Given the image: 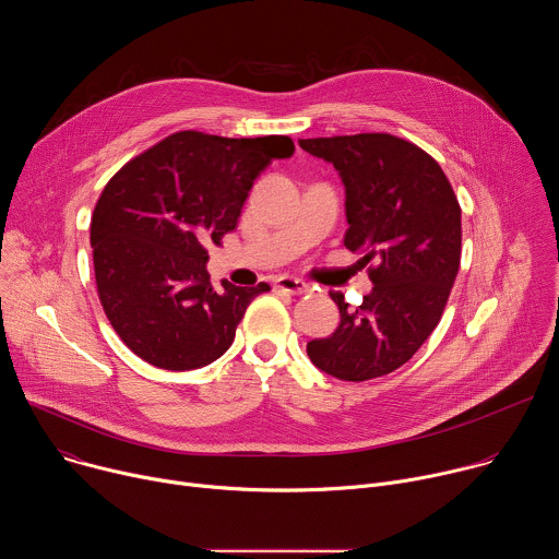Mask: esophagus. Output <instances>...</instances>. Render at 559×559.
Here are the masks:
<instances>
[{
    "mask_svg": "<svg viewBox=\"0 0 559 559\" xmlns=\"http://www.w3.org/2000/svg\"><path fill=\"white\" fill-rule=\"evenodd\" d=\"M276 287L283 289V292H289V294H305V292H309V285L302 278L287 276V274L276 278Z\"/></svg>",
    "mask_w": 559,
    "mask_h": 559,
    "instance_id": "34e87169",
    "label": "esophagus"
}]
</instances>
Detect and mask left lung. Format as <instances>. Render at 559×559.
I'll list each match as a JSON object with an SVG mask.
<instances>
[{
    "mask_svg": "<svg viewBox=\"0 0 559 559\" xmlns=\"http://www.w3.org/2000/svg\"><path fill=\"white\" fill-rule=\"evenodd\" d=\"M345 186V248L369 265L373 289L341 325L307 343L309 360L338 380H371L403 367L440 323L460 267V203L433 156L384 132L300 139Z\"/></svg>",
    "mask_w": 559,
    "mask_h": 559,
    "instance_id": "1",
    "label": "left lung"
}]
</instances>
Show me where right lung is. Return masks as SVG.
I'll return each mask as SVG.
<instances>
[{
	"label": "right lung",
	"mask_w": 559,
	"mask_h": 559,
	"mask_svg": "<svg viewBox=\"0 0 559 559\" xmlns=\"http://www.w3.org/2000/svg\"><path fill=\"white\" fill-rule=\"evenodd\" d=\"M294 154L289 136L175 132L128 162L91 221L99 300L119 338L145 362L186 371L221 358L267 283L216 292L205 243L236 227L254 179Z\"/></svg>",
	"instance_id": "add662e5"
}]
</instances>
